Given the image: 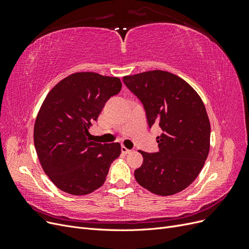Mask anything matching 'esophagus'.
Listing matches in <instances>:
<instances>
[{
    "mask_svg": "<svg viewBox=\"0 0 249 249\" xmlns=\"http://www.w3.org/2000/svg\"><path fill=\"white\" fill-rule=\"evenodd\" d=\"M122 153L123 154H124V155H126V154H130L131 153V149H127L126 147H124V145L122 146Z\"/></svg>",
    "mask_w": 249,
    "mask_h": 249,
    "instance_id": "1",
    "label": "esophagus"
}]
</instances>
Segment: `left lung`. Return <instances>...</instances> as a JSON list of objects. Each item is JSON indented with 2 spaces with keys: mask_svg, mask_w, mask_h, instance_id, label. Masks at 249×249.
<instances>
[{
  "mask_svg": "<svg viewBox=\"0 0 249 249\" xmlns=\"http://www.w3.org/2000/svg\"><path fill=\"white\" fill-rule=\"evenodd\" d=\"M145 110L149 129L159 125V152H140L137 183L162 196L184 190L199 175L210 149V120L199 95L186 81L164 71L123 78Z\"/></svg>",
  "mask_w": 249,
  "mask_h": 249,
  "instance_id": "obj_1",
  "label": "left lung"
}]
</instances>
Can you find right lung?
I'll return each mask as SVG.
<instances>
[{
	"instance_id": "right-lung-1",
	"label": "right lung",
	"mask_w": 249,
	"mask_h": 249,
	"mask_svg": "<svg viewBox=\"0 0 249 249\" xmlns=\"http://www.w3.org/2000/svg\"><path fill=\"white\" fill-rule=\"evenodd\" d=\"M120 90L119 78L77 72L47 95L35 122L34 145L44 172L60 190L85 195L105 183L120 144L90 141L88 129Z\"/></svg>"
}]
</instances>
